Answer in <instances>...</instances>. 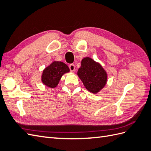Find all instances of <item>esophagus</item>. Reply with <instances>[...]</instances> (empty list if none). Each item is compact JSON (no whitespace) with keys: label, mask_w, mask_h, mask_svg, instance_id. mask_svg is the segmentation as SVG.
I'll return each mask as SVG.
<instances>
[{"label":"esophagus","mask_w":151,"mask_h":151,"mask_svg":"<svg viewBox=\"0 0 151 151\" xmlns=\"http://www.w3.org/2000/svg\"><path fill=\"white\" fill-rule=\"evenodd\" d=\"M69 68H70V70L71 72H74L76 70V67H75V65L74 64H70L69 65Z\"/></svg>","instance_id":"1"}]
</instances>
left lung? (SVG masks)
Masks as SVG:
<instances>
[{"instance_id":"8db88e82","label":"left lung","mask_w":151,"mask_h":151,"mask_svg":"<svg viewBox=\"0 0 151 151\" xmlns=\"http://www.w3.org/2000/svg\"><path fill=\"white\" fill-rule=\"evenodd\" d=\"M77 76L90 93L98 94L106 86L108 74L102 65L93 58L86 57L81 60Z\"/></svg>"}]
</instances>
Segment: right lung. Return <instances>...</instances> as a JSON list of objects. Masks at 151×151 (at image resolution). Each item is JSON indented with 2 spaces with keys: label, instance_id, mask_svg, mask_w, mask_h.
<instances>
[{
  "label": "right lung",
  "instance_id": "right-lung-1",
  "mask_svg": "<svg viewBox=\"0 0 151 151\" xmlns=\"http://www.w3.org/2000/svg\"><path fill=\"white\" fill-rule=\"evenodd\" d=\"M70 72L68 67L65 63L59 61H53L44 68L42 72V83L50 88H55L63 74Z\"/></svg>",
  "mask_w": 151,
  "mask_h": 151
}]
</instances>
